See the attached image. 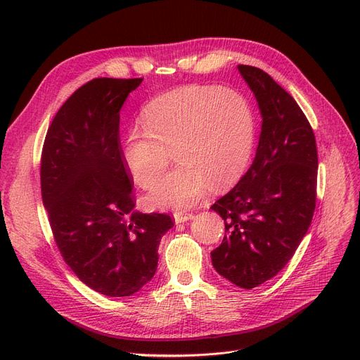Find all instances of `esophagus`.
<instances>
[{
  "mask_svg": "<svg viewBox=\"0 0 360 360\" xmlns=\"http://www.w3.org/2000/svg\"><path fill=\"white\" fill-rule=\"evenodd\" d=\"M174 219H175V223H184V221L194 219V214L188 213V212H175Z\"/></svg>",
  "mask_w": 360,
  "mask_h": 360,
  "instance_id": "34e87169",
  "label": "esophagus"
}]
</instances>
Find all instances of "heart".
Returning <instances> with one entry per match:
<instances>
[{
	"label": "heart",
	"mask_w": 360,
	"mask_h": 360,
	"mask_svg": "<svg viewBox=\"0 0 360 360\" xmlns=\"http://www.w3.org/2000/svg\"><path fill=\"white\" fill-rule=\"evenodd\" d=\"M144 127L132 128L124 160L132 178L148 188L176 151L180 166L150 188L148 201L162 209H186L212 186L224 190L247 169L257 122L240 93L219 87H182L162 94L143 112Z\"/></svg>",
	"instance_id": "obj_1"
}]
</instances>
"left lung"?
<instances>
[{
    "label": "left lung",
    "instance_id": "8db88e82",
    "mask_svg": "<svg viewBox=\"0 0 360 360\" xmlns=\"http://www.w3.org/2000/svg\"><path fill=\"white\" fill-rule=\"evenodd\" d=\"M238 70L257 99L261 134L248 172L212 205L226 229L212 262L233 285L252 289L286 266L309 229L318 155L314 131L290 94L257 67Z\"/></svg>",
    "mask_w": 360,
    "mask_h": 360
}]
</instances>
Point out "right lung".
I'll return each instance as SVG.
<instances>
[{"label":"right lung","instance_id":"add662e5","mask_svg":"<svg viewBox=\"0 0 360 360\" xmlns=\"http://www.w3.org/2000/svg\"><path fill=\"white\" fill-rule=\"evenodd\" d=\"M143 79H94L56 112L41 160L42 200L64 261L86 286L131 296L153 278L167 214L134 210L120 110Z\"/></svg>","mask_w":360,"mask_h":360}]
</instances>
